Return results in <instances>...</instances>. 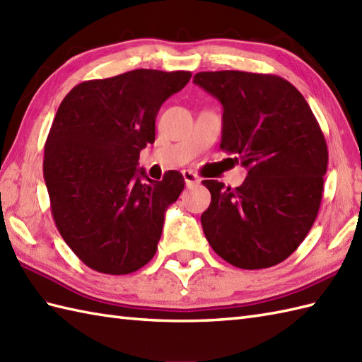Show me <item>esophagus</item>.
Instances as JSON below:
<instances>
[{"mask_svg": "<svg viewBox=\"0 0 362 362\" xmlns=\"http://www.w3.org/2000/svg\"><path fill=\"white\" fill-rule=\"evenodd\" d=\"M182 174H183V179H185V183H187L188 188L199 185V183H201V177H199L196 173L189 171V169H183Z\"/></svg>", "mask_w": 362, "mask_h": 362, "instance_id": "obj_1", "label": "esophagus"}]
</instances>
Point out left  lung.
I'll return each instance as SVG.
<instances>
[{"mask_svg": "<svg viewBox=\"0 0 362 362\" xmlns=\"http://www.w3.org/2000/svg\"><path fill=\"white\" fill-rule=\"evenodd\" d=\"M193 82L224 107L221 149L249 169L238 188L202 182L211 193L201 216L206 240L236 267L279 264L302 244L320 209L328 149L319 122L280 76L202 71Z\"/></svg>", "mask_w": 362, "mask_h": 362, "instance_id": "left-lung-1", "label": "left lung"}]
</instances>
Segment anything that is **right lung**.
<instances>
[{
    "instance_id": "right-lung-1",
    "label": "right lung",
    "mask_w": 362,
    "mask_h": 362,
    "mask_svg": "<svg viewBox=\"0 0 362 362\" xmlns=\"http://www.w3.org/2000/svg\"><path fill=\"white\" fill-rule=\"evenodd\" d=\"M189 78L134 70L81 82L59 105L43 158L51 213L68 247L96 272L132 274L156 255L165 211L185 180L179 171L151 180L136 165L156 141L161 104Z\"/></svg>"
}]
</instances>
